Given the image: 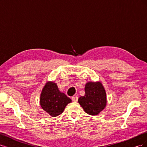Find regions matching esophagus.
<instances>
[{"label": "esophagus", "mask_w": 147, "mask_h": 147, "mask_svg": "<svg viewBox=\"0 0 147 147\" xmlns=\"http://www.w3.org/2000/svg\"><path fill=\"white\" fill-rule=\"evenodd\" d=\"M72 100H73L74 102H77L78 100V97L76 96L72 97Z\"/></svg>", "instance_id": "esophagus-1"}]
</instances>
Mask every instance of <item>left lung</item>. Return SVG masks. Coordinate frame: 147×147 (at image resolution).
Instances as JSON below:
<instances>
[{
  "instance_id": "left-lung-1",
  "label": "left lung",
  "mask_w": 147,
  "mask_h": 147,
  "mask_svg": "<svg viewBox=\"0 0 147 147\" xmlns=\"http://www.w3.org/2000/svg\"><path fill=\"white\" fill-rule=\"evenodd\" d=\"M85 94L78 102L84 111L90 115H97L106 106V93L100 82H88L85 88Z\"/></svg>"
}]
</instances>
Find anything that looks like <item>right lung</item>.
<instances>
[{"label":"right lung","mask_w":147,"mask_h":147,"mask_svg":"<svg viewBox=\"0 0 147 147\" xmlns=\"http://www.w3.org/2000/svg\"><path fill=\"white\" fill-rule=\"evenodd\" d=\"M40 101L43 109L52 117H56L61 115L71 100L60 92L56 84L48 82L42 90Z\"/></svg>","instance_id":"obj_1"}]
</instances>
